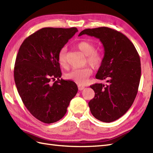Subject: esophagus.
<instances>
[{
    "mask_svg": "<svg viewBox=\"0 0 153 153\" xmlns=\"http://www.w3.org/2000/svg\"><path fill=\"white\" fill-rule=\"evenodd\" d=\"M84 88H85V86L82 85H78V89H79V90L82 91V90L84 89Z\"/></svg>",
    "mask_w": 153,
    "mask_h": 153,
    "instance_id": "34e87169",
    "label": "esophagus"
}]
</instances>
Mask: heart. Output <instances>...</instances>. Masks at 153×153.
<instances>
[{
    "mask_svg": "<svg viewBox=\"0 0 153 153\" xmlns=\"http://www.w3.org/2000/svg\"><path fill=\"white\" fill-rule=\"evenodd\" d=\"M77 47L87 57V62L93 68H98L103 62V54L99 51H95V45L88 41H81L77 45ZM67 48L62 47L58 54V59L62 66L65 68L67 66L66 57ZM92 70L89 67L83 68H75L66 74L68 79L79 83L80 85L86 83L87 79L91 75Z\"/></svg>",
    "mask_w": 153,
    "mask_h": 153,
    "instance_id": "b5f03b06",
    "label": "heart"
}]
</instances>
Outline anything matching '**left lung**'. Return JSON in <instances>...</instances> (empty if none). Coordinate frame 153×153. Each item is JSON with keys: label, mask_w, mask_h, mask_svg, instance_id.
<instances>
[{"label": "left lung", "mask_w": 153, "mask_h": 153, "mask_svg": "<svg viewBox=\"0 0 153 153\" xmlns=\"http://www.w3.org/2000/svg\"><path fill=\"white\" fill-rule=\"evenodd\" d=\"M85 34L99 39L103 45V62L95 77L107 83L90 86L95 94L88 105L95 118L112 122L128 111L137 95L140 58L134 44L118 31L106 27L86 29L78 36Z\"/></svg>", "instance_id": "left-lung-1"}]
</instances>
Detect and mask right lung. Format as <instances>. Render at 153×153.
<instances>
[{
    "label": "right lung",
    "instance_id": "add662e5",
    "mask_svg": "<svg viewBox=\"0 0 153 153\" xmlns=\"http://www.w3.org/2000/svg\"><path fill=\"white\" fill-rule=\"evenodd\" d=\"M77 31L76 27L42 28L19 47L14 71L16 85L27 109L44 123L62 118L78 90L72 81L60 79L58 59L60 48Z\"/></svg>",
    "mask_w": 153,
    "mask_h": 153
}]
</instances>
